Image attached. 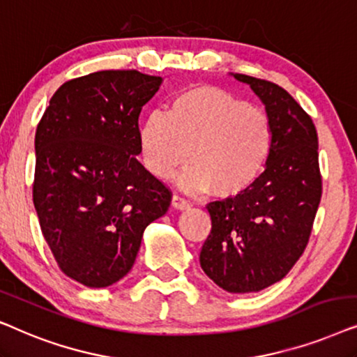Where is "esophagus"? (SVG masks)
<instances>
[{"label": "esophagus", "instance_id": "1", "mask_svg": "<svg viewBox=\"0 0 357 357\" xmlns=\"http://www.w3.org/2000/svg\"><path fill=\"white\" fill-rule=\"evenodd\" d=\"M171 206H173L176 211H186V208H189V202L186 201V199H183L181 196H174L171 197Z\"/></svg>", "mask_w": 357, "mask_h": 357}]
</instances>
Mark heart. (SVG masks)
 <instances>
[{"label":"heart","instance_id":"1","mask_svg":"<svg viewBox=\"0 0 357 357\" xmlns=\"http://www.w3.org/2000/svg\"><path fill=\"white\" fill-rule=\"evenodd\" d=\"M139 144L145 168L155 178H169L189 155L191 163L176 178L178 186L228 201L258 183L273 150V127L259 107L202 84L176 94L166 116L150 114Z\"/></svg>","mask_w":357,"mask_h":357}]
</instances>
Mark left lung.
<instances>
[{
	"label": "left lung",
	"mask_w": 357,
	"mask_h": 357,
	"mask_svg": "<svg viewBox=\"0 0 357 357\" xmlns=\"http://www.w3.org/2000/svg\"><path fill=\"white\" fill-rule=\"evenodd\" d=\"M231 76L264 104L273 150L250 191L208 204L212 230L199 261L223 291L248 294L281 281L302 256L320 204L321 176L315 126L296 99L266 79Z\"/></svg>",
	"instance_id": "left-lung-1"
}]
</instances>
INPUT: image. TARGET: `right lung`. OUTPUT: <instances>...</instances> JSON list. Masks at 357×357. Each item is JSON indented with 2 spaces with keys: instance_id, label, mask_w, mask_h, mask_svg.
I'll list each match as a JSON object with an SVG mask.
<instances>
[{
  "instance_id": "obj_1",
  "label": "right lung",
  "mask_w": 357,
  "mask_h": 357,
  "mask_svg": "<svg viewBox=\"0 0 357 357\" xmlns=\"http://www.w3.org/2000/svg\"><path fill=\"white\" fill-rule=\"evenodd\" d=\"M163 78L102 70L56 89L36 132L34 207L60 269L109 287L132 269L171 192L137 160L139 116Z\"/></svg>"
}]
</instances>
